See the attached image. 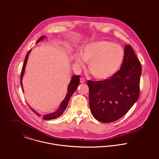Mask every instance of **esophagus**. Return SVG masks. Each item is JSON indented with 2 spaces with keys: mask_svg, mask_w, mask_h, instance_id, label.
<instances>
[{
  "mask_svg": "<svg viewBox=\"0 0 159 159\" xmlns=\"http://www.w3.org/2000/svg\"><path fill=\"white\" fill-rule=\"evenodd\" d=\"M85 82H86L85 79H84V78H81V79H80V83H84Z\"/></svg>",
  "mask_w": 159,
  "mask_h": 159,
  "instance_id": "1",
  "label": "esophagus"
}]
</instances>
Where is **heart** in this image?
Returning <instances> with one entry per match:
<instances>
[{
    "label": "heart",
    "mask_w": 159,
    "mask_h": 159,
    "mask_svg": "<svg viewBox=\"0 0 159 159\" xmlns=\"http://www.w3.org/2000/svg\"><path fill=\"white\" fill-rule=\"evenodd\" d=\"M74 59L79 67L88 62L91 75L96 79L105 80L113 76L121 66L124 50L121 46L109 41H97L83 46L80 54H75Z\"/></svg>",
    "instance_id": "obj_1"
}]
</instances>
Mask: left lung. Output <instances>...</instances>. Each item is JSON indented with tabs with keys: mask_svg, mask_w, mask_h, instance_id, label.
<instances>
[{
	"mask_svg": "<svg viewBox=\"0 0 159 159\" xmlns=\"http://www.w3.org/2000/svg\"><path fill=\"white\" fill-rule=\"evenodd\" d=\"M141 66L131 46L124 48L120 70L103 81H88L89 107L92 116L103 123L121 118L136 103L139 96Z\"/></svg>",
	"mask_w": 159,
	"mask_h": 159,
	"instance_id": "left-lung-1",
	"label": "left lung"
}]
</instances>
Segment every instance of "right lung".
<instances>
[{
    "instance_id": "add662e5",
    "label": "right lung",
    "mask_w": 159,
    "mask_h": 159,
    "mask_svg": "<svg viewBox=\"0 0 159 159\" xmlns=\"http://www.w3.org/2000/svg\"><path fill=\"white\" fill-rule=\"evenodd\" d=\"M45 36H42L41 37H40V39L37 40V42H36V43H39V42H40L41 40H43L44 39H45ZM31 49H30L29 51V52L27 53L25 57V59H24V62L23 64V68H22V70H21V78H20V82H21V88L23 89V92H24V90H23V83H22V80H23V76L24 75V72H25V68L27 64V59H28V57L29 55ZM80 84V76L79 75H74L71 77V80L68 84V88H67V95L65 97V98L64 99V100L61 102L59 108L54 112L48 114L44 115L42 117L43 119L45 120H51V119H54L57 117H59V116H61L62 114L64 113V111L66 110V109L67 108V107L68 105V102L69 100L70 99V97H71V95H73V93L75 92V91L76 90L78 86ZM30 107V106H29ZM30 109L35 113L37 114V116H39V117L41 116V114L37 113L34 109H32L31 107H30Z\"/></svg>"
}]
</instances>
